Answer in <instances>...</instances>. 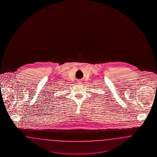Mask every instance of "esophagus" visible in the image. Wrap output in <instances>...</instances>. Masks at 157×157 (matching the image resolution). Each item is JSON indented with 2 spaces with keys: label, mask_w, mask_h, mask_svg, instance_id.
<instances>
[{
  "label": "esophagus",
  "mask_w": 157,
  "mask_h": 157,
  "mask_svg": "<svg viewBox=\"0 0 157 157\" xmlns=\"http://www.w3.org/2000/svg\"><path fill=\"white\" fill-rule=\"evenodd\" d=\"M78 83L81 84V81H78Z\"/></svg>",
  "instance_id": "34e87169"
}]
</instances>
